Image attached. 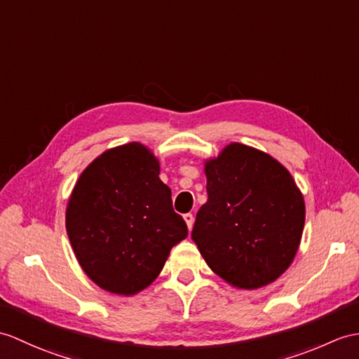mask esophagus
<instances>
[{
  "label": "esophagus",
  "mask_w": 359,
  "mask_h": 359,
  "mask_svg": "<svg viewBox=\"0 0 359 359\" xmlns=\"http://www.w3.org/2000/svg\"><path fill=\"white\" fill-rule=\"evenodd\" d=\"M183 219H185V222H187V226H188V229H189V231L193 229V224H194V215H193V214H185V215H183Z\"/></svg>",
  "instance_id": "34e87169"
}]
</instances>
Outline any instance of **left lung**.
<instances>
[{"label": "left lung", "instance_id": "obj_1", "mask_svg": "<svg viewBox=\"0 0 359 359\" xmlns=\"http://www.w3.org/2000/svg\"><path fill=\"white\" fill-rule=\"evenodd\" d=\"M208 202L193 228L208 266L238 289L277 280L298 251L306 208L290 172L273 157L231 144L205 163Z\"/></svg>", "mask_w": 359, "mask_h": 359}]
</instances>
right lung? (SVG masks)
Segmentation results:
<instances>
[{
  "mask_svg": "<svg viewBox=\"0 0 359 359\" xmlns=\"http://www.w3.org/2000/svg\"><path fill=\"white\" fill-rule=\"evenodd\" d=\"M159 172L153 153L131 142L102 153L73 188L67 234L81 268L108 292L128 297L151 285L188 236Z\"/></svg>",
  "mask_w": 359,
  "mask_h": 359,
  "instance_id": "add662e5",
  "label": "right lung"
}]
</instances>
